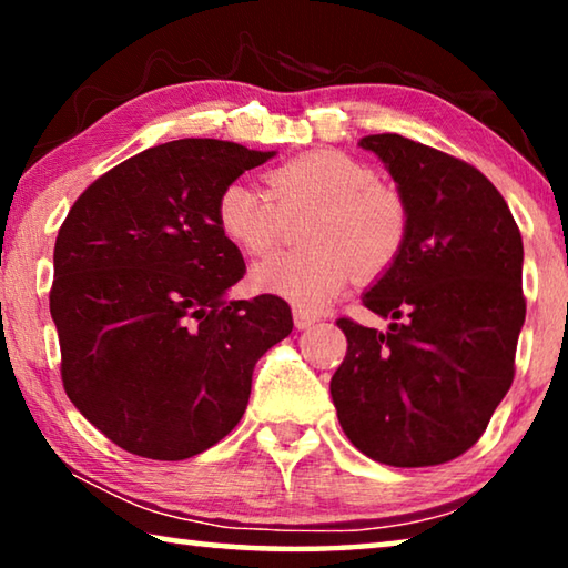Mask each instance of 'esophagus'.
Segmentation results:
<instances>
[{
	"label": "esophagus",
	"mask_w": 568,
	"mask_h": 568,
	"mask_svg": "<svg viewBox=\"0 0 568 568\" xmlns=\"http://www.w3.org/2000/svg\"><path fill=\"white\" fill-rule=\"evenodd\" d=\"M293 321H295V328L297 331H305V328H311V325L318 323V315L305 313V311H295L293 313Z\"/></svg>",
	"instance_id": "obj_1"
}]
</instances>
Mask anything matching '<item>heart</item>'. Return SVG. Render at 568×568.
<instances>
[{"instance_id": "heart-1", "label": "heart", "mask_w": 568, "mask_h": 568, "mask_svg": "<svg viewBox=\"0 0 568 568\" xmlns=\"http://www.w3.org/2000/svg\"><path fill=\"white\" fill-rule=\"evenodd\" d=\"M267 190L233 180L220 190V233L245 255H265L281 243L287 223L303 225L305 250L257 263L250 283L257 293L283 297L297 311H323L353 271L378 277L398 261L410 215L398 190L378 182L365 162L323 150L293 158L265 175Z\"/></svg>"}]
</instances>
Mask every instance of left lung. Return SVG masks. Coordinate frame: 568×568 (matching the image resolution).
<instances>
[{
	"label": "left lung",
	"mask_w": 568,
	"mask_h": 568,
	"mask_svg": "<svg viewBox=\"0 0 568 568\" xmlns=\"http://www.w3.org/2000/svg\"><path fill=\"white\" fill-rule=\"evenodd\" d=\"M406 200V247L363 305L386 333L341 318L348 353L331 381L341 428L396 468L454 460L484 436L514 383L526 318L524 243L484 172L400 134H368Z\"/></svg>",
	"instance_id": "1"
}]
</instances>
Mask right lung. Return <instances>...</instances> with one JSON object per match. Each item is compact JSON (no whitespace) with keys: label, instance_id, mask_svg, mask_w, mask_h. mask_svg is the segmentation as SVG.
I'll use <instances>...</instances> for the list:
<instances>
[{"label":"right lung","instance_id":"add662e5","mask_svg":"<svg viewBox=\"0 0 568 568\" xmlns=\"http://www.w3.org/2000/svg\"><path fill=\"white\" fill-rule=\"evenodd\" d=\"M275 152L172 140L104 172L54 243L50 313L62 386L112 444L182 460L243 418L261 355L293 331L283 297L225 301L245 275L220 190Z\"/></svg>","mask_w":568,"mask_h":568}]
</instances>
